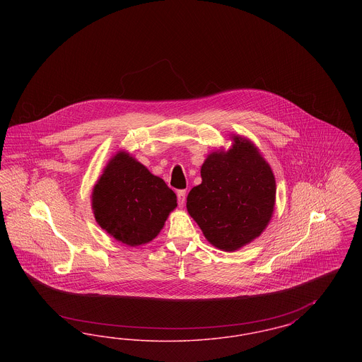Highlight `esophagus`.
I'll return each mask as SVG.
<instances>
[{"mask_svg": "<svg viewBox=\"0 0 362 362\" xmlns=\"http://www.w3.org/2000/svg\"><path fill=\"white\" fill-rule=\"evenodd\" d=\"M186 202V191L185 189H179L177 191V204L179 206H183Z\"/></svg>", "mask_w": 362, "mask_h": 362, "instance_id": "esophagus-1", "label": "esophagus"}]
</instances>
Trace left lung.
I'll return each mask as SVG.
<instances>
[{
	"label": "left lung",
	"mask_w": 362,
	"mask_h": 362,
	"mask_svg": "<svg viewBox=\"0 0 362 362\" xmlns=\"http://www.w3.org/2000/svg\"><path fill=\"white\" fill-rule=\"evenodd\" d=\"M202 183L187 197L189 216L210 244L236 251L260 236L276 205V179L258 148L235 136L229 151L207 156Z\"/></svg>",
	"instance_id": "1"
}]
</instances>
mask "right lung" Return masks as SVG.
<instances>
[{
	"label": "right lung",
	"instance_id": "right-lung-1",
	"mask_svg": "<svg viewBox=\"0 0 362 362\" xmlns=\"http://www.w3.org/2000/svg\"><path fill=\"white\" fill-rule=\"evenodd\" d=\"M176 206L165 182L126 152L111 157L92 191L98 224L132 247L153 240Z\"/></svg>",
	"mask_w": 362,
	"mask_h": 362
}]
</instances>
